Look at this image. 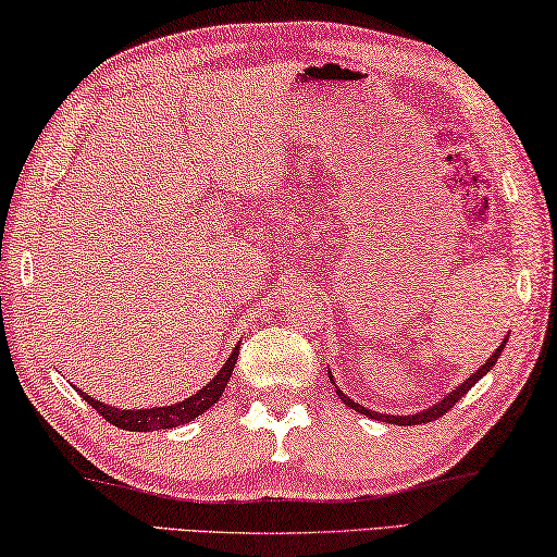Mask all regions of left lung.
Listing matches in <instances>:
<instances>
[{
  "instance_id": "1",
  "label": "left lung",
  "mask_w": 557,
  "mask_h": 557,
  "mask_svg": "<svg viewBox=\"0 0 557 557\" xmlns=\"http://www.w3.org/2000/svg\"><path fill=\"white\" fill-rule=\"evenodd\" d=\"M506 348V341L498 345L496 348V352L491 355V358L481 364V368L473 372V375L469 377V380H463L461 385L457 387V389H451L449 395H446L442 403H436V405H432L430 409H424V412H417V414H380V412H372V409H368V407H362V405H358L355 403V399H350L348 395H345L343 389H338L335 387V392H338V397L343 399L345 405H348L350 409H355V412H360V414H364V417H372V419H380V422H389V424H399V426H412V424H424V422H434V419H440L444 412H449V409L459 403V399L467 395V392L476 385V382L486 375V372L494 368L496 364V360H498V355H500V350ZM331 380H333V375H331ZM335 385V382H333Z\"/></svg>"
}]
</instances>
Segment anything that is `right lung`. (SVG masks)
Here are the masks:
<instances>
[{
  "instance_id": "add662e5",
  "label": "right lung",
  "mask_w": 557,
  "mask_h": 557,
  "mask_svg": "<svg viewBox=\"0 0 557 557\" xmlns=\"http://www.w3.org/2000/svg\"><path fill=\"white\" fill-rule=\"evenodd\" d=\"M239 358V345H236L234 352L230 355V360L224 362V368L216 372V375L209 380V385H205L197 395L182 399V403L168 405V407H150V409H117V407H108L100 403V399H94L86 392H81V397L96 409V412L108 419V422L121 426V430L127 432H152V430H172V426L187 424L197 419L199 414H205L209 407H212L230 382L232 372H234V362Z\"/></svg>"
}]
</instances>
